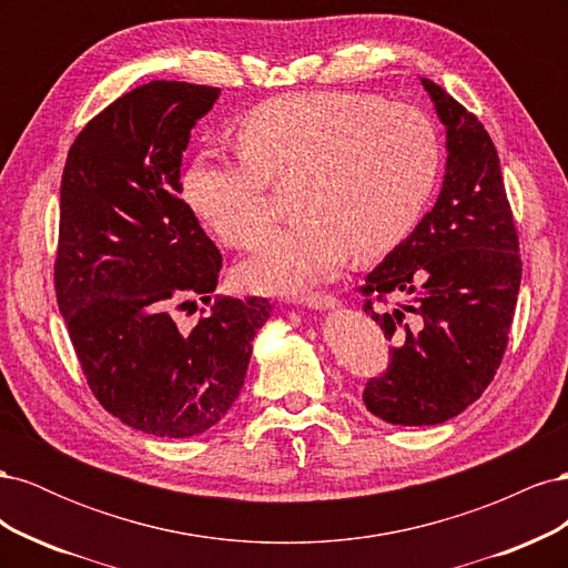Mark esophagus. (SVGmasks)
Returning <instances> with one entry per match:
<instances>
[{
  "label": "esophagus",
  "instance_id": "esophagus-1",
  "mask_svg": "<svg viewBox=\"0 0 568 568\" xmlns=\"http://www.w3.org/2000/svg\"><path fill=\"white\" fill-rule=\"evenodd\" d=\"M301 303L305 307H313V311H336L338 307V298H334L332 294H313L301 298Z\"/></svg>",
  "mask_w": 568,
  "mask_h": 568
}]
</instances>
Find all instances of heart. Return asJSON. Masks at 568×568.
I'll return each instance as SVG.
<instances>
[{
  "label": "heart",
  "instance_id": "1",
  "mask_svg": "<svg viewBox=\"0 0 568 568\" xmlns=\"http://www.w3.org/2000/svg\"><path fill=\"white\" fill-rule=\"evenodd\" d=\"M242 159L203 151L182 194L222 242L248 248L270 222L267 180H294L296 222L270 234L239 265L265 294H298L346 263L379 257L417 225L434 192L440 142L434 120L409 104L359 92L270 99L236 130Z\"/></svg>",
  "mask_w": 568,
  "mask_h": 568
}]
</instances>
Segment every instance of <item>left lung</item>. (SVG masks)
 Returning <instances> with one entry per match:
<instances>
[{"label":"left lung","mask_w":568,"mask_h":568,"mask_svg":"<svg viewBox=\"0 0 568 568\" xmlns=\"http://www.w3.org/2000/svg\"><path fill=\"white\" fill-rule=\"evenodd\" d=\"M422 84L445 125L440 194L359 286L382 303L407 298L379 313L365 303L395 346L363 400L400 426L443 424L480 398L505 355L521 284L519 236L490 134L436 82Z\"/></svg>","instance_id":"obj_1"}]
</instances>
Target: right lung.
I'll return each instance as SVG.
<instances>
[{
  "mask_svg": "<svg viewBox=\"0 0 568 568\" xmlns=\"http://www.w3.org/2000/svg\"><path fill=\"white\" fill-rule=\"evenodd\" d=\"M217 88L151 80L97 118L61 178L57 303L97 400L161 438L209 432L236 400L267 298L222 296L192 332L173 311L211 303L222 255L180 199L182 151Z\"/></svg>",
  "mask_w": 568,
  "mask_h": 568,
  "instance_id": "add662e5",
  "label": "right lung"
}]
</instances>
